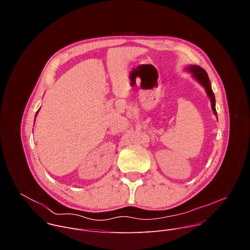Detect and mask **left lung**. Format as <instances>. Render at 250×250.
<instances>
[{"label": "left lung", "mask_w": 250, "mask_h": 250, "mask_svg": "<svg viewBox=\"0 0 250 250\" xmlns=\"http://www.w3.org/2000/svg\"><path fill=\"white\" fill-rule=\"evenodd\" d=\"M186 71L192 75V77L202 86L204 87L208 97L209 98L210 104H211V110L212 113L217 116V111H216V99H215V94H213L210 86V81L208 79V76L207 74L206 71L201 68L198 65H189L186 68ZM218 118V117H217Z\"/></svg>", "instance_id": "obj_1"}]
</instances>
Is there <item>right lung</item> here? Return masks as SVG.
<instances>
[{
	"label": "right lung",
	"instance_id": "1",
	"mask_svg": "<svg viewBox=\"0 0 250 250\" xmlns=\"http://www.w3.org/2000/svg\"><path fill=\"white\" fill-rule=\"evenodd\" d=\"M40 111V110H39ZM39 111H38V113H39ZM38 113H37V115H38ZM37 115H35V117H37Z\"/></svg>",
	"mask_w": 250,
	"mask_h": 250
}]
</instances>
